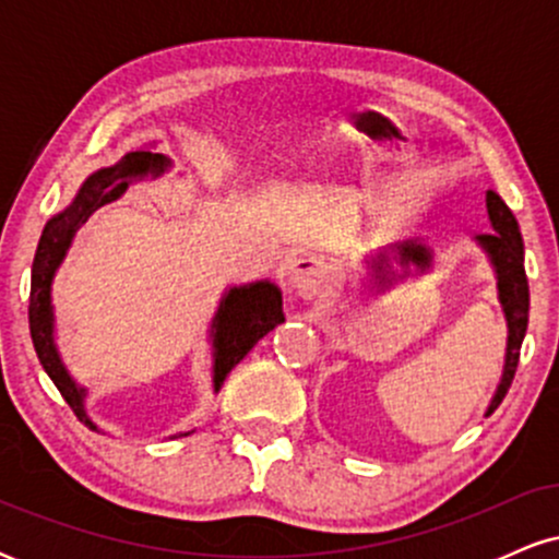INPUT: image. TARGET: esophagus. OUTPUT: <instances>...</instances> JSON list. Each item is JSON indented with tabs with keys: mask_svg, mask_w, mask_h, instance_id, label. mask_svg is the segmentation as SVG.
<instances>
[{
	"mask_svg": "<svg viewBox=\"0 0 559 559\" xmlns=\"http://www.w3.org/2000/svg\"><path fill=\"white\" fill-rule=\"evenodd\" d=\"M288 286L297 288L299 297L312 299L320 294V286L325 281V262L320 258H312V254H301V258H294L288 262Z\"/></svg>",
	"mask_w": 559,
	"mask_h": 559,
	"instance_id": "34e87169",
	"label": "esophagus"
}]
</instances>
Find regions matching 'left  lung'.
I'll return each mask as SVG.
<instances>
[{"instance_id": "left-lung-1", "label": "left lung", "mask_w": 559, "mask_h": 559, "mask_svg": "<svg viewBox=\"0 0 559 559\" xmlns=\"http://www.w3.org/2000/svg\"><path fill=\"white\" fill-rule=\"evenodd\" d=\"M486 213H489L491 234L476 236V243L489 258L493 275H497V294L499 305H502L504 320H507V352H504V368L502 378H499V386L493 391L486 415H491L504 400L507 389H510L512 378H515L518 360H521V344L528 329V278H525V265H523V236L521 226H518L515 215L510 213V207L504 204V199L497 191L486 194ZM396 249V260L402 265V278L409 275V265L418 267L420 273H426L431 267L433 252L431 247H426L423 241H402L396 247H391V252ZM370 271L376 275V284H394V278L400 275L391 267L389 252L381 249L376 258L368 260Z\"/></svg>"}]
</instances>
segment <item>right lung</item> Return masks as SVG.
<instances>
[{
    "label": "right lung",
    "instance_id": "1",
    "mask_svg": "<svg viewBox=\"0 0 559 559\" xmlns=\"http://www.w3.org/2000/svg\"><path fill=\"white\" fill-rule=\"evenodd\" d=\"M170 168V159L157 155L155 144H144L139 150L128 152L120 163L110 168H99L86 181L81 183L79 194L68 204L62 213L49 217L41 230L38 249L31 267V305H28V323L31 338L38 362L52 378V383L66 396V402L79 415V420L86 423L92 431H99L96 423L86 413V389L73 381L62 362L60 349L55 342V307H52V281L57 267L66 260L70 243L83 223L92 217L96 210L115 202L126 194V189L133 181H144L146 176L157 178ZM284 323V299L281 288L271 281H254V284L230 286L223 294L217 312L210 323V344H213V391L217 394L230 370L239 365L247 352L260 342L265 333H271L275 325ZM191 431L176 433L189 436Z\"/></svg>",
    "mask_w": 559,
    "mask_h": 559
}]
</instances>
